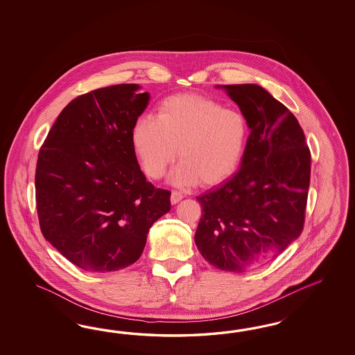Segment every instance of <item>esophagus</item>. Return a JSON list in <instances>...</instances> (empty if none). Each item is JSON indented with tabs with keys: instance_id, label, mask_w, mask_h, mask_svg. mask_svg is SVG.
I'll list each match as a JSON object with an SVG mask.
<instances>
[{
	"instance_id": "obj_1",
	"label": "esophagus",
	"mask_w": 355,
	"mask_h": 355,
	"mask_svg": "<svg viewBox=\"0 0 355 355\" xmlns=\"http://www.w3.org/2000/svg\"><path fill=\"white\" fill-rule=\"evenodd\" d=\"M183 195L180 193V191H172V195H171V202H172V205H177L178 202H181L182 200Z\"/></svg>"
}]
</instances>
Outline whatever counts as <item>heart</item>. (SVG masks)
Here are the masks:
<instances>
[{
    "instance_id": "obj_1",
    "label": "heart",
    "mask_w": 355,
    "mask_h": 355,
    "mask_svg": "<svg viewBox=\"0 0 355 355\" xmlns=\"http://www.w3.org/2000/svg\"><path fill=\"white\" fill-rule=\"evenodd\" d=\"M246 121L233 109L200 95L168 97L156 119L141 116L132 128V146L152 180H160L175 157L171 174L178 187L214 186L236 171L246 144Z\"/></svg>"
}]
</instances>
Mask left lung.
Listing matches in <instances>:
<instances>
[{"instance_id":"1","label":"left lung","mask_w":355,"mask_h":355,"mask_svg":"<svg viewBox=\"0 0 355 355\" xmlns=\"http://www.w3.org/2000/svg\"><path fill=\"white\" fill-rule=\"evenodd\" d=\"M250 135L239 171L202 193L195 243L216 268L243 272L276 258L304 225L311 153L288 107L258 85L223 86Z\"/></svg>"}]
</instances>
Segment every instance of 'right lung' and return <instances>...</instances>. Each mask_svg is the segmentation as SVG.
<instances>
[{
	"mask_svg": "<svg viewBox=\"0 0 355 355\" xmlns=\"http://www.w3.org/2000/svg\"><path fill=\"white\" fill-rule=\"evenodd\" d=\"M138 85L94 89L71 100L39 150L35 189L44 238L88 272L126 268L150 226L171 211V191L140 171L134 123L150 94Z\"/></svg>",
	"mask_w": 355,
	"mask_h": 355,
	"instance_id": "add662e5",
	"label": "right lung"
}]
</instances>
